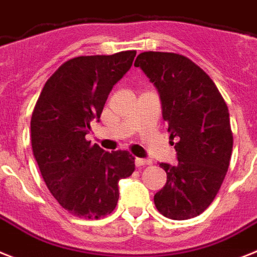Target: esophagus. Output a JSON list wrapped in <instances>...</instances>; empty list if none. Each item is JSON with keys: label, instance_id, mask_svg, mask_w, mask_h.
Wrapping results in <instances>:
<instances>
[{"label": "esophagus", "instance_id": "esophagus-1", "mask_svg": "<svg viewBox=\"0 0 257 257\" xmlns=\"http://www.w3.org/2000/svg\"><path fill=\"white\" fill-rule=\"evenodd\" d=\"M135 165H137V166L151 165V160H146V159H135Z\"/></svg>", "mask_w": 257, "mask_h": 257}]
</instances>
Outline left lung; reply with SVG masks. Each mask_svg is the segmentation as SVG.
Segmentation results:
<instances>
[{
    "instance_id": "1",
    "label": "left lung",
    "mask_w": 257,
    "mask_h": 257,
    "mask_svg": "<svg viewBox=\"0 0 257 257\" xmlns=\"http://www.w3.org/2000/svg\"><path fill=\"white\" fill-rule=\"evenodd\" d=\"M134 65L156 85L178 164H160L168 179L155 195L162 216L188 220L209 207L220 191L231 159L229 109L207 72L190 58L143 52Z\"/></svg>"
}]
</instances>
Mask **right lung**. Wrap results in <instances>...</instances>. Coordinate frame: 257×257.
<instances>
[{
	"label": "right lung",
	"mask_w": 257,
	"mask_h": 257,
	"mask_svg": "<svg viewBox=\"0 0 257 257\" xmlns=\"http://www.w3.org/2000/svg\"><path fill=\"white\" fill-rule=\"evenodd\" d=\"M137 50L66 61L44 85L31 118V144L50 194L69 213L88 220L110 214L118 182L135 170L127 151L106 152L85 140L113 85L130 70Z\"/></svg>",
	"instance_id": "right-lung-1"
}]
</instances>
